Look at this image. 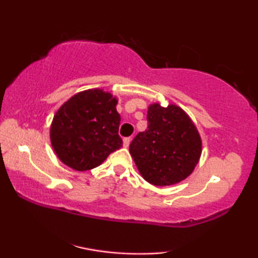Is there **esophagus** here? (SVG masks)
I'll return each mask as SVG.
<instances>
[{
    "label": "esophagus",
    "instance_id": "obj_1",
    "mask_svg": "<svg viewBox=\"0 0 258 258\" xmlns=\"http://www.w3.org/2000/svg\"><path fill=\"white\" fill-rule=\"evenodd\" d=\"M130 137H125V139H123V147L124 148H128L129 144H130Z\"/></svg>",
    "mask_w": 258,
    "mask_h": 258
}]
</instances>
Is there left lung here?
I'll use <instances>...</instances> for the list:
<instances>
[{
    "mask_svg": "<svg viewBox=\"0 0 258 258\" xmlns=\"http://www.w3.org/2000/svg\"><path fill=\"white\" fill-rule=\"evenodd\" d=\"M148 128L129 151L142 177L155 186L172 185L192 174L202 154V139L190 116L176 104L151 103Z\"/></svg>",
    "mask_w": 258,
    "mask_h": 258,
    "instance_id": "1",
    "label": "left lung"
}]
</instances>
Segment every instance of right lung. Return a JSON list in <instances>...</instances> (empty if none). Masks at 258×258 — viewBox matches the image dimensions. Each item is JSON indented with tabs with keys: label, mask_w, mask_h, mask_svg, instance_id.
Wrapping results in <instances>:
<instances>
[{
	"label": "right lung",
	"mask_w": 258,
	"mask_h": 258,
	"mask_svg": "<svg viewBox=\"0 0 258 258\" xmlns=\"http://www.w3.org/2000/svg\"><path fill=\"white\" fill-rule=\"evenodd\" d=\"M117 97L101 88L80 91L56 111L50 142L58 160L76 171L101 165L122 147Z\"/></svg>",
	"instance_id": "1"
}]
</instances>
